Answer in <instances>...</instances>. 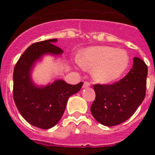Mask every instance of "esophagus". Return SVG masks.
<instances>
[{
    "mask_svg": "<svg viewBox=\"0 0 155 155\" xmlns=\"http://www.w3.org/2000/svg\"><path fill=\"white\" fill-rule=\"evenodd\" d=\"M90 86V83L87 81H84V84H83V88H86V87H88Z\"/></svg>",
    "mask_w": 155,
    "mask_h": 155,
    "instance_id": "esophagus-1",
    "label": "esophagus"
}]
</instances>
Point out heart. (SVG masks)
<instances>
[{
  "label": "heart",
  "mask_w": 155,
  "mask_h": 155,
  "mask_svg": "<svg viewBox=\"0 0 155 155\" xmlns=\"http://www.w3.org/2000/svg\"><path fill=\"white\" fill-rule=\"evenodd\" d=\"M78 63L83 69L91 70V77L100 84L119 79L129 66V57L121 49L111 46H91L82 51Z\"/></svg>",
  "instance_id": "1"
}]
</instances>
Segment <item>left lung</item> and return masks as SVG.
I'll list each match as a JSON object with an SVG mask.
<instances>
[{
  "label": "left lung",
  "mask_w": 155,
  "mask_h": 155,
  "mask_svg": "<svg viewBox=\"0 0 155 155\" xmlns=\"http://www.w3.org/2000/svg\"><path fill=\"white\" fill-rule=\"evenodd\" d=\"M147 76V65L134 57L132 68L124 78L109 85L94 84L95 99L91 106L94 118L106 127L128 120L144 99Z\"/></svg>",
  "instance_id": "1"
}]
</instances>
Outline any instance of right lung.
I'll return each mask as SVG.
<instances>
[{"label": "right lung", "mask_w": 155, "mask_h": 155, "mask_svg": "<svg viewBox=\"0 0 155 155\" xmlns=\"http://www.w3.org/2000/svg\"><path fill=\"white\" fill-rule=\"evenodd\" d=\"M57 39L35 42L27 48L14 69L13 96L23 118L31 125L50 129L62 117L70 96L80 91L83 83L70 84L55 80L46 85H37L31 73L38 61L45 55L60 57L63 50L56 46Z\"/></svg>", "instance_id": "1"}]
</instances>
